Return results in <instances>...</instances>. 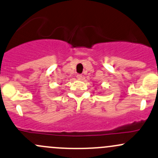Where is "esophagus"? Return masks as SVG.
Segmentation results:
<instances>
[{
  "label": "esophagus",
  "mask_w": 158,
  "mask_h": 158,
  "mask_svg": "<svg viewBox=\"0 0 158 158\" xmlns=\"http://www.w3.org/2000/svg\"><path fill=\"white\" fill-rule=\"evenodd\" d=\"M76 77H77V79H79V80H81V79H82V76L81 74H77Z\"/></svg>",
  "instance_id": "obj_1"
}]
</instances>
